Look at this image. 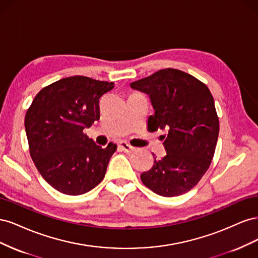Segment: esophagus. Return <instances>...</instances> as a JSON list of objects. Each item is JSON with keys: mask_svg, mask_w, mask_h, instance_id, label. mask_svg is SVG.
<instances>
[{"mask_svg": "<svg viewBox=\"0 0 258 258\" xmlns=\"http://www.w3.org/2000/svg\"><path fill=\"white\" fill-rule=\"evenodd\" d=\"M118 146L121 148V150H122L123 152H126V153L134 152V151L136 150V148H135L134 146H131V145L128 144L126 141H120L119 144H118Z\"/></svg>", "mask_w": 258, "mask_h": 258, "instance_id": "obj_1", "label": "esophagus"}]
</instances>
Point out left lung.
<instances>
[{"instance_id":"1","label":"left lung","mask_w":258,"mask_h":258,"mask_svg":"<svg viewBox=\"0 0 258 258\" xmlns=\"http://www.w3.org/2000/svg\"><path fill=\"white\" fill-rule=\"evenodd\" d=\"M150 97L155 114L148 129L167 131L165 157L141 174L143 184L163 197L185 194L207 172L218 138L214 99L207 86L190 74L165 69L130 84ZM154 155V154H153Z\"/></svg>"}]
</instances>
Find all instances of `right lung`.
I'll return each instance as SVG.
<instances>
[{
	"label": "right lung",
	"instance_id": "1",
	"mask_svg": "<svg viewBox=\"0 0 258 258\" xmlns=\"http://www.w3.org/2000/svg\"><path fill=\"white\" fill-rule=\"evenodd\" d=\"M114 83L70 76L43 88L25 118L30 155L54 189L79 196L102 181L117 145H97L83 130L100 119L99 100Z\"/></svg>",
	"mask_w": 258,
	"mask_h": 258
}]
</instances>
